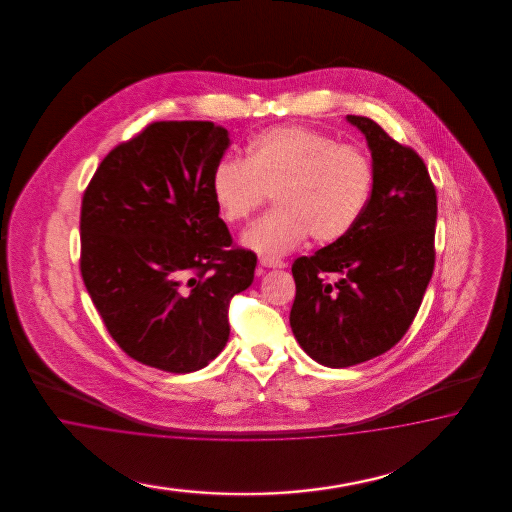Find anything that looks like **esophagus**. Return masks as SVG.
<instances>
[{
  "instance_id": "esophagus-1",
  "label": "esophagus",
  "mask_w": 512,
  "mask_h": 512,
  "mask_svg": "<svg viewBox=\"0 0 512 512\" xmlns=\"http://www.w3.org/2000/svg\"><path fill=\"white\" fill-rule=\"evenodd\" d=\"M259 264H261L263 268H285V266H287L285 261L276 259V257H261V259H259Z\"/></svg>"
}]
</instances>
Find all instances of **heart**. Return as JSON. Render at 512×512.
<instances>
[{
  "label": "heart",
  "instance_id": "b5f03b06",
  "mask_svg": "<svg viewBox=\"0 0 512 512\" xmlns=\"http://www.w3.org/2000/svg\"><path fill=\"white\" fill-rule=\"evenodd\" d=\"M370 155L355 144L300 125H279L249 142L246 159H221L212 172V197L227 223H242L274 193L276 210L253 223L244 244L283 255L308 236L338 242L364 214L373 189Z\"/></svg>",
  "mask_w": 512,
  "mask_h": 512
}]
</instances>
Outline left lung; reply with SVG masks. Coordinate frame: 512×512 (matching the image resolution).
I'll list each match as a JSON object with an SVG mask.
<instances>
[{
  "mask_svg": "<svg viewBox=\"0 0 512 512\" xmlns=\"http://www.w3.org/2000/svg\"><path fill=\"white\" fill-rule=\"evenodd\" d=\"M347 120L372 150L373 189L355 229L298 257L291 328L319 364L347 368L402 340L434 274L437 195L413 148L366 116Z\"/></svg>",
  "mask_w": 512,
  "mask_h": 512,
  "instance_id": "8db88e82",
  "label": "left lung"
}]
</instances>
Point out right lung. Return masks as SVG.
<instances>
[{
  "instance_id": "add662e5",
  "label": "right lung",
  "mask_w": 512,
  "mask_h": 512,
  "mask_svg": "<svg viewBox=\"0 0 512 512\" xmlns=\"http://www.w3.org/2000/svg\"><path fill=\"white\" fill-rule=\"evenodd\" d=\"M229 148L214 122H154L101 161L82 197L80 274L127 357L197 372L229 340L231 298L257 255L233 244L212 197Z\"/></svg>"
}]
</instances>
